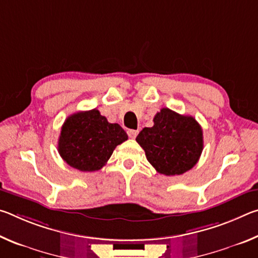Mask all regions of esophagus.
I'll list each match as a JSON object with an SVG mask.
<instances>
[{
  "instance_id": "1",
  "label": "esophagus",
  "mask_w": 258,
  "mask_h": 258,
  "mask_svg": "<svg viewBox=\"0 0 258 258\" xmlns=\"http://www.w3.org/2000/svg\"><path fill=\"white\" fill-rule=\"evenodd\" d=\"M138 133H139L138 130H128L127 131V134H128V137L131 139H135V137H137Z\"/></svg>"
}]
</instances>
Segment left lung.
<instances>
[{"instance_id": "obj_1", "label": "left lung", "mask_w": 258, "mask_h": 258, "mask_svg": "<svg viewBox=\"0 0 258 258\" xmlns=\"http://www.w3.org/2000/svg\"><path fill=\"white\" fill-rule=\"evenodd\" d=\"M137 142L160 174L181 175L197 164L203 152L202 126L192 116H183L168 108L154 117V126L145 127Z\"/></svg>"}]
</instances>
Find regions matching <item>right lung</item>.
Returning a JSON list of instances; mask_svg holds the SVG:
<instances>
[{
    "label": "right lung",
    "mask_w": 258,
    "mask_h": 258,
    "mask_svg": "<svg viewBox=\"0 0 258 258\" xmlns=\"http://www.w3.org/2000/svg\"><path fill=\"white\" fill-rule=\"evenodd\" d=\"M128 139L118 124L109 123L98 109L75 112L64 120L58 151L66 163L82 172L102 168L115 148Z\"/></svg>",
    "instance_id": "obj_1"
}]
</instances>
